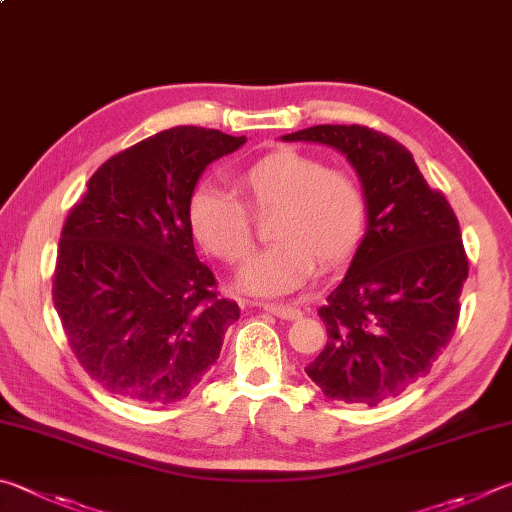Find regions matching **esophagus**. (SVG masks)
<instances>
[{"label": "esophagus", "instance_id": "obj_1", "mask_svg": "<svg viewBox=\"0 0 512 512\" xmlns=\"http://www.w3.org/2000/svg\"><path fill=\"white\" fill-rule=\"evenodd\" d=\"M254 306L263 308L267 312H272V315L279 317V319H288V321L301 319V310L294 308V306H288V303H263V301H256Z\"/></svg>", "mask_w": 512, "mask_h": 512}]
</instances>
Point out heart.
I'll return each instance as SVG.
<instances>
[{"label": "heart", "mask_w": 512, "mask_h": 512, "mask_svg": "<svg viewBox=\"0 0 512 512\" xmlns=\"http://www.w3.org/2000/svg\"><path fill=\"white\" fill-rule=\"evenodd\" d=\"M242 195L197 186L188 200V224L197 242L227 265H238L254 247L251 213L272 215V247L242 267V290L276 297L301 288L317 265H344L366 231V197L357 179L342 168L299 150L267 152L236 179Z\"/></svg>", "instance_id": "heart-1"}]
</instances>
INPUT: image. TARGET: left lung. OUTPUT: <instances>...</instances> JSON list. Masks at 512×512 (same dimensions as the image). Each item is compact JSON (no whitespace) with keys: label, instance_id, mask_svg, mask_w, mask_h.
I'll return each instance as SVG.
<instances>
[{"label":"left lung","instance_id":"left-lung-1","mask_svg":"<svg viewBox=\"0 0 512 512\" xmlns=\"http://www.w3.org/2000/svg\"><path fill=\"white\" fill-rule=\"evenodd\" d=\"M283 139L342 150L362 179L369 229L319 308L328 342L306 373L330 400L375 407L425 378L454 335L468 279L459 220L389 134L315 125Z\"/></svg>","mask_w":512,"mask_h":512}]
</instances>
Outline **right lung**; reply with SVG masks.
Here are the masks:
<instances>
[{
    "label": "right lung",
    "mask_w": 512,
    "mask_h": 512,
    "mask_svg": "<svg viewBox=\"0 0 512 512\" xmlns=\"http://www.w3.org/2000/svg\"><path fill=\"white\" fill-rule=\"evenodd\" d=\"M245 137L179 125L116 152L62 224L53 306L76 360L105 391L143 405L184 400L240 317L200 263L188 200Z\"/></svg>",
    "instance_id": "obj_1"
}]
</instances>
